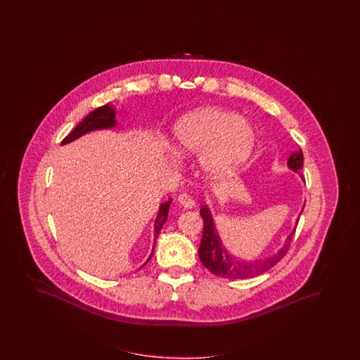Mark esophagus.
I'll list each match as a JSON object with an SVG mask.
<instances>
[{"instance_id": "obj_1", "label": "esophagus", "mask_w": 360, "mask_h": 360, "mask_svg": "<svg viewBox=\"0 0 360 360\" xmlns=\"http://www.w3.org/2000/svg\"><path fill=\"white\" fill-rule=\"evenodd\" d=\"M178 203H179L182 207L187 208V210L195 206V200H194L191 196L187 195V194H181V195L178 196Z\"/></svg>"}]
</instances>
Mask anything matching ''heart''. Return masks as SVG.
I'll use <instances>...</instances> for the list:
<instances>
[{
  "instance_id": "heart-1",
  "label": "heart",
  "mask_w": 360,
  "mask_h": 360,
  "mask_svg": "<svg viewBox=\"0 0 360 360\" xmlns=\"http://www.w3.org/2000/svg\"><path fill=\"white\" fill-rule=\"evenodd\" d=\"M256 136L238 113L206 107L188 112L173 127L172 148L179 157L199 154V169L220 178L239 170L251 157Z\"/></svg>"
}]
</instances>
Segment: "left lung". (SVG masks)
<instances>
[{"mask_svg":"<svg viewBox=\"0 0 360 360\" xmlns=\"http://www.w3.org/2000/svg\"><path fill=\"white\" fill-rule=\"evenodd\" d=\"M302 166H304L302 152L298 150L293 153L288 160V167L300 174V170L302 169ZM300 176L304 179L302 175L300 174ZM199 212L203 219V226H205L199 251H198L199 259L203 264V266H206L210 272L223 278H251L269 271L286 255L298 224V219H297L295 229L288 235L283 247L278 251L274 252L272 256L265 257L262 260H241L226 250L223 241L220 239V235L217 231L208 206H203Z\"/></svg>","mask_w":360,"mask_h":360,"instance_id":"8db88e82","label":"left lung"}]
</instances>
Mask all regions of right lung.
<instances>
[{
	"mask_svg": "<svg viewBox=\"0 0 360 360\" xmlns=\"http://www.w3.org/2000/svg\"><path fill=\"white\" fill-rule=\"evenodd\" d=\"M116 125H117L116 109H115V105H112L110 103H108V104H105L103 107H98L95 110H92L88 116H86L83 120L80 121L77 124V128L71 131L65 137V140L62 141V145L75 141L79 137L84 136L86 133H89V131H100V129H112ZM170 205H172V199H169L167 202H165V203L160 206L157 218H155V221H154V243L157 241V238H158L161 229H162L166 220H167V214H169ZM153 252H154V245H153L152 253H150L149 259L146 260L145 264H148V262L152 259Z\"/></svg>",
	"mask_w": 360,
	"mask_h": 360,
	"instance_id": "1",
	"label": "right lung"
}]
</instances>
